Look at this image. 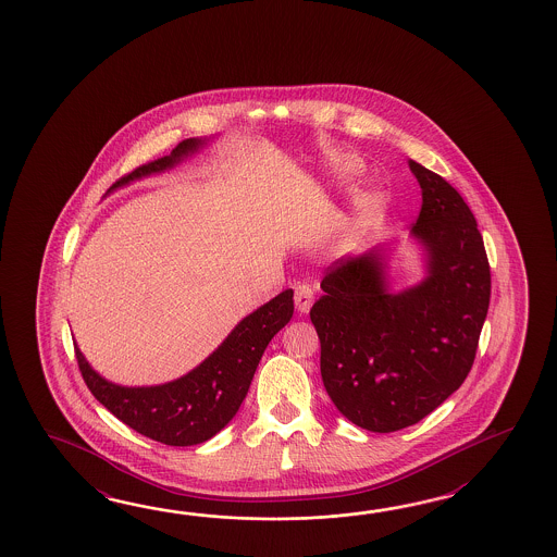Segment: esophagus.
Returning a JSON list of instances; mask_svg holds the SVG:
<instances>
[{
    "instance_id": "34e87169",
    "label": "esophagus",
    "mask_w": 557,
    "mask_h": 557,
    "mask_svg": "<svg viewBox=\"0 0 557 557\" xmlns=\"http://www.w3.org/2000/svg\"><path fill=\"white\" fill-rule=\"evenodd\" d=\"M314 302V290L308 284H296L295 305L298 312H308Z\"/></svg>"
}]
</instances>
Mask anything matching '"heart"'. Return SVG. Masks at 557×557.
Masks as SVG:
<instances>
[{
	"label": "heart",
	"mask_w": 557,
	"mask_h": 557,
	"mask_svg": "<svg viewBox=\"0 0 557 557\" xmlns=\"http://www.w3.org/2000/svg\"><path fill=\"white\" fill-rule=\"evenodd\" d=\"M334 166H336V173L343 178H355L360 175V165L356 163V159H352V157L338 159V161L334 163Z\"/></svg>",
	"instance_id": "heart-1"
}]
</instances>
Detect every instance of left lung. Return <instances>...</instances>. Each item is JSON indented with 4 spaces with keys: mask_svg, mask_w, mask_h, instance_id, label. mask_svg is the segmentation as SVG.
I'll return each instance as SVG.
<instances>
[{
    "mask_svg": "<svg viewBox=\"0 0 557 557\" xmlns=\"http://www.w3.org/2000/svg\"><path fill=\"white\" fill-rule=\"evenodd\" d=\"M422 189L412 237L426 250L424 281L392 293L386 249L332 262L310 308L320 374L356 426L396 432L462 386L490 307V264L470 207L446 178L408 161Z\"/></svg>",
    "mask_w": 557,
    "mask_h": 557,
    "instance_id": "8db88e82",
    "label": "left lung"
}]
</instances>
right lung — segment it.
<instances>
[{"mask_svg": "<svg viewBox=\"0 0 557 557\" xmlns=\"http://www.w3.org/2000/svg\"><path fill=\"white\" fill-rule=\"evenodd\" d=\"M207 139H185L157 161L137 166L109 190L163 173L197 153ZM293 288L238 322L213 355L181 379L159 386H119L99 376L75 344V358L87 388L123 424L166 446H195L213 438L233 420L249 392L255 370L274 334L293 319Z\"/></svg>", "mask_w": 557, "mask_h": 557, "instance_id": "obj_1", "label": "right lung"}]
</instances>
